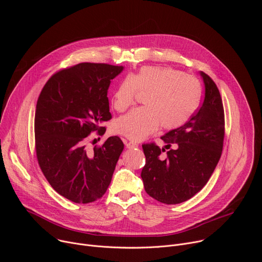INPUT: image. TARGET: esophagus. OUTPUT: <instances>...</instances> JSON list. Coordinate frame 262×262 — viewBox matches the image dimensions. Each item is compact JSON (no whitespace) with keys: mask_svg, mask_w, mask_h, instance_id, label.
Segmentation results:
<instances>
[{"mask_svg":"<svg viewBox=\"0 0 262 262\" xmlns=\"http://www.w3.org/2000/svg\"><path fill=\"white\" fill-rule=\"evenodd\" d=\"M124 141V144L127 148H136L138 147V144L137 143H134V142H127L126 140H123Z\"/></svg>","mask_w":262,"mask_h":262,"instance_id":"obj_1","label":"esophagus"}]
</instances>
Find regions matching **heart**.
<instances>
[{"label": "heart", "instance_id": "1", "mask_svg": "<svg viewBox=\"0 0 262 262\" xmlns=\"http://www.w3.org/2000/svg\"><path fill=\"white\" fill-rule=\"evenodd\" d=\"M146 94L145 106L135 108L114 123L116 133L132 140H141L157 130L175 129L189 121L197 110L201 87L197 79L166 66H144L128 74L113 95V105L123 112L136 102L137 94Z\"/></svg>", "mask_w": 262, "mask_h": 262}]
</instances>
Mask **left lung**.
<instances>
[{"mask_svg": "<svg viewBox=\"0 0 262 262\" xmlns=\"http://www.w3.org/2000/svg\"><path fill=\"white\" fill-rule=\"evenodd\" d=\"M200 74L205 95L189 121L161 138L167 144L165 148L156 143L142 145L146 158L141 172L145 191L165 204L184 202L201 191L222 155L225 136L222 97L208 74Z\"/></svg>", "mask_w": 262, "mask_h": 262, "instance_id": "8db88e82", "label": "left lung"}]
</instances>
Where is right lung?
Here are the masks:
<instances>
[{
	"label": "right lung",
	"instance_id": "1",
	"mask_svg": "<svg viewBox=\"0 0 262 262\" xmlns=\"http://www.w3.org/2000/svg\"><path fill=\"white\" fill-rule=\"evenodd\" d=\"M122 66L79 63L54 73L36 104L34 130L38 165L52 188L64 198L86 204L106 192L123 150L117 136L89 150L91 133L101 136L112 119L107 89Z\"/></svg>",
	"mask_w": 262,
	"mask_h": 262
}]
</instances>
